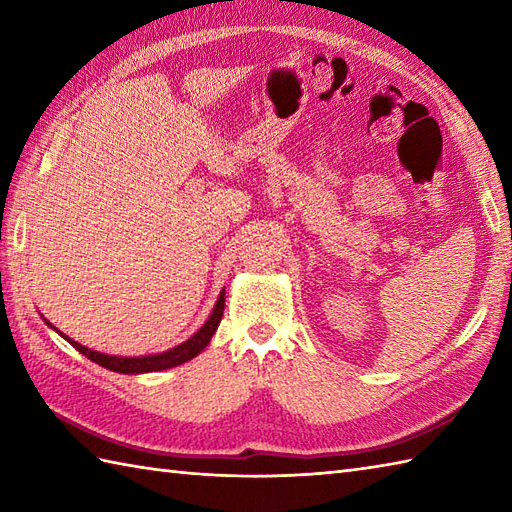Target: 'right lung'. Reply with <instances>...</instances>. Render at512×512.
Returning <instances> with one entry per match:
<instances>
[{"label": "right lung", "mask_w": 512, "mask_h": 512, "mask_svg": "<svg viewBox=\"0 0 512 512\" xmlns=\"http://www.w3.org/2000/svg\"><path fill=\"white\" fill-rule=\"evenodd\" d=\"M222 314H224V290L220 292V297H217L215 306H213V312L209 314V319L204 321L202 328L195 332L191 339H187L184 343L171 347V350H165L160 354H147V356H112V354H103V352H96V350H90V347H85L81 343H76L74 339H70L68 334L59 332L54 325L46 321L48 328H52L57 334H61L65 341H68L72 347H76L83 356H88L90 361H94L96 365H101L105 369H110V372H118V374H149V372H162V369H171L176 365H182L191 361V358L198 356L206 345H209L211 336L215 334L217 325H220L222 321Z\"/></svg>", "instance_id": "1"}]
</instances>
